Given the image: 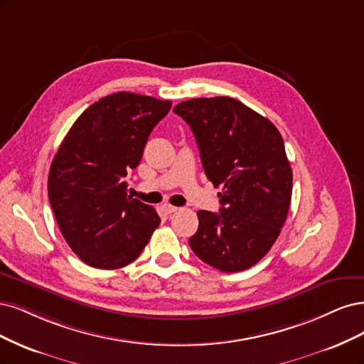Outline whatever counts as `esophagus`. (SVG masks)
I'll list each match as a JSON object with an SVG mask.
<instances>
[{
  "instance_id": "34e87169",
  "label": "esophagus",
  "mask_w": 364,
  "mask_h": 364,
  "mask_svg": "<svg viewBox=\"0 0 364 364\" xmlns=\"http://www.w3.org/2000/svg\"><path fill=\"white\" fill-rule=\"evenodd\" d=\"M163 208H165L166 213H175V212H177V210H178V207L171 205V204H165V205H163Z\"/></svg>"
}]
</instances>
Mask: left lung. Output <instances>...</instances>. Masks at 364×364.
Here are the masks:
<instances>
[{"label": "left lung", "instance_id": "8db88e82", "mask_svg": "<svg viewBox=\"0 0 364 364\" xmlns=\"http://www.w3.org/2000/svg\"><path fill=\"white\" fill-rule=\"evenodd\" d=\"M173 113L195 134L207 178L220 187L219 213L199 210L192 251L222 272L259 263L283 228L291 198V168L277 127L230 97L195 98Z\"/></svg>", "mask_w": 364, "mask_h": 364}]
</instances>
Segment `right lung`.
<instances>
[{
	"label": "right lung",
	"mask_w": 364,
	"mask_h": 364,
	"mask_svg": "<svg viewBox=\"0 0 364 364\" xmlns=\"http://www.w3.org/2000/svg\"><path fill=\"white\" fill-rule=\"evenodd\" d=\"M171 101L116 92L93 102L53 159L48 198L65 240L81 262L119 269L134 262L160 224L154 208L127 195L146 140Z\"/></svg>",
	"instance_id": "obj_1"
}]
</instances>
